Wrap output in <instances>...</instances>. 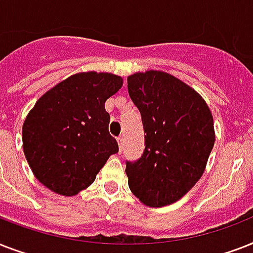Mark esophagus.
Here are the masks:
<instances>
[{
    "label": "esophagus",
    "instance_id": "1",
    "mask_svg": "<svg viewBox=\"0 0 253 253\" xmlns=\"http://www.w3.org/2000/svg\"><path fill=\"white\" fill-rule=\"evenodd\" d=\"M117 140H118L119 151H122L123 150V136H118V138H117Z\"/></svg>",
    "mask_w": 253,
    "mask_h": 253
}]
</instances>
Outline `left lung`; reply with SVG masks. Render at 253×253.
Returning a JSON list of instances; mask_svg holds the SVG:
<instances>
[{
  "mask_svg": "<svg viewBox=\"0 0 253 253\" xmlns=\"http://www.w3.org/2000/svg\"><path fill=\"white\" fill-rule=\"evenodd\" d=\"M127 83L146 132L143 156L127 163L128 186L142 204L162 208L204 174L215 142L214 119L202 95L169 73L136 72Z\"/></svg>",
  "mask_w": 253,
  "mask_h": 253,
  "instance_id": "left-lung-1",
  "label": "left lung"
}]
</instances>
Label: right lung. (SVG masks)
I'll use <instances>...</instances> for the list:
<instances>
[{"instance_id": "right-lung-1", "label": "right lung", "mask_w": 253, "mask_h": 253, "mask_svg": "<svg viewBox=\"0 0 253 253\" xmlns=\"http://www.w3.org/2000/svg\"><path fill=\"white\" fill-rule=\"evenodd\" d=\"M122 85V77L113 73H76L45 91L29 111L23 152L34 176L51 192L76 196L118 152L105 102Z\"/></svg>"}]
</instances>
